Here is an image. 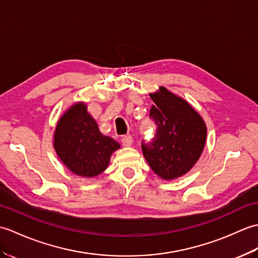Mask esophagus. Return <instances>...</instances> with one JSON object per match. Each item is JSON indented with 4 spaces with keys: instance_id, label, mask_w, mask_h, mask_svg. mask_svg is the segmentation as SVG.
Segmentation results:
<instances>
[{
    "instance_id": "obj_1",
    "label": "esophagus",
    "mask_w": 258,
    "mask_h": 258,
    "mask_svg": "<svg viewBox=\"0 0 258 258\" xmlns=\"http://www.w3.org/2000/svg\"><path fill=\"white\" fill-rule=\"evenodd\" d=\"M120 142H122V144L124 146H131V145H132V143H133V138L130 134L123 135L122 139H120Z\"/></svg>"
}]
</instances>
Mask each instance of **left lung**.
Listing matches in <instances>:
<instances>
[{"mask_svg": "<svg viewBox=\"0 0 258 258\" xmlns=\"http://www.w3.org/2000/svg\"><path fill=\"white\" fill-rule=\"evenodd\" d=\"M155 105L150 118L156 126L150 141H142V151L151 168L164 179L187 173L199 160L206 141V126L187 102L165 87L151 94Z\"/></svg>", "mask_w": 258, "mask_h": 258, "instance_id": "8db88e82", "label": "left lung"}]
</instances>
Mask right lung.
<instances>
[{"label": "right lung", "mask_w": 258, "mask_h": 258, "mask_svg": "<svg viewBox=\"0 0 258 258\" xmlns=\"http://www.w3.org/2000/svg\"><path fill=\"white\" fill-rule=\"evenodd\" d=\"M119 144L103 135L83 103L75 104L58 120L54 149L71 172L93 177L101 174Z\"/></svg>", "instance_id": "1"}]
</instances>
